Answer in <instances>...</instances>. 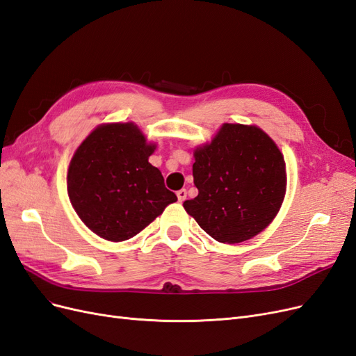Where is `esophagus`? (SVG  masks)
<instances>
[{
	"label": "esophagus",
	"instance_id": "esophagus-1",
	"mask_svg": "<svg viewBox=\"0 0 356 356\" xmlns=\"http://www.w3.org/2000/svg\"><path fill=\"white\" fill-rule=\"evenodd\" d=\"M177 197H178V202H184L187 199V190L186 188H181L179 191H177Z\"/></svg>",
	"mask_w": 356,
	"mask_h": 356
}]
</instances>
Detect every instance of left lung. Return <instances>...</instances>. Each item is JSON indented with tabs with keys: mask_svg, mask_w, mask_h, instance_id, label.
Here are the masks:
<instances>
[{
	"mask_svg": "<svg viewBox=\"0 0 356 356\" xmlns=\"http://www.w3.org/2000/svg\"><path fill=\"white\" fill-rule=\"evenodd\" d=\"M197 197L184 209L219 243L259 234L278 213L286 194V162L277 144L254 125L224 124L194 150Z\"/></svg>",
	"mask_w": 356,
	"mask_h": 356,
	"instance_id": "obj_1",
	"label": "left lung"
}]
</instances>
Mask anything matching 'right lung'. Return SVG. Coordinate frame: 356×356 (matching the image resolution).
I'll return each mask as SVG.
<instances>
[{"instance_id": "right-lung-1", "label": "right lung", "mask_w": 356, "mask_h": 356, "mask_svg": "<svg viewBox=\"0 0 356 356\" xmlns=\"http://www.w3.org/2000/svg\"><path fill=\"white\" fill-rule=\"evenodd\" d=\"M156 144L132 122L97 127L73 154L67 194L82 222L108 241L137 236L177 202L149 157Z\"/></svg>"}]
</instances>
